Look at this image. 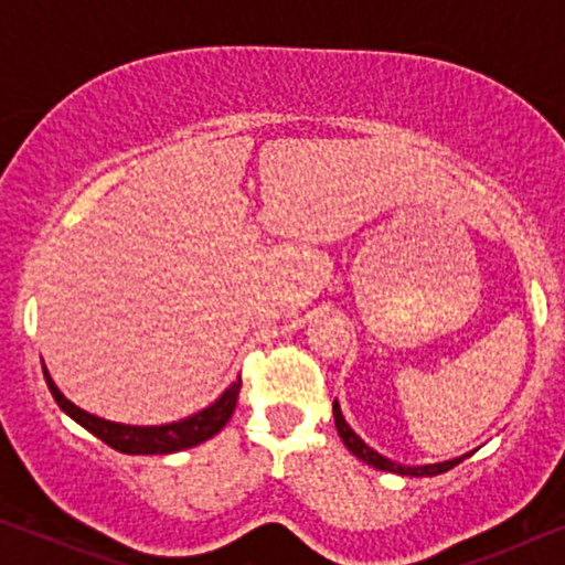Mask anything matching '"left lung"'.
Returning <instances> with one entry per match:
<instances>
[{
    "label": "left lung",
    "instance_id": "left-lung-1",
    "mask_svg": "<svg viewBox=\"0 0 565 565\" xmlns=\"http://www.w3.org/2000/svg\"><path fill=\"white\" fill-rule=\"evenodd\" d=\"M334 424H337V431H339V437H342L344 447L354 455V458H360L362 462H367V466H373V468H377V470H388V473L416 476V478H422V476H439V473H445V470H450V468L458 466V462H462V460H466L468 455H470V452H468V455H460V458H455V460L431 462V466H401V462H393V460H388V458H383L381 452H375L373 447L365 445V439H360L358 435H354L350 424L344 422L342 408H339L337 401H334Z\"/></svg>",
    "mask_w": 565,
    "mask_h": 565
}]
</instances>
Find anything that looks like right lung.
<instances>
[{
	"label": "right lung",
	"mask_w": 565,
	"mask_h": 565,
	"mask_svg": "<svg viewBox=\"0 0 565 565\" xmlns=\"http://www.w3.org/2000/svg\"><path fill=\"white\" fill-rule=\"evenodd\" d=\"M45 383L56 398V404L61 406V412H66L76 424H82L84 429L92 431L97 439H103L105 445H110L113 450L126 452V455H169V452H180L188 450V447H195L205 439H211L213 435L226 427V422L231 419L236 408V398L238 391H242V377L236 383H231L226 391L221 393V398L211 404L203 412L188 416V419L172 422V424H161V427H130V424H115L107 419H99V416L84 412V408L74 406L64 393L56 388L53 377L49 375V370L43 367Z\"/></svg>",
	"instance_id": "add662e5"
}]
</instances>
